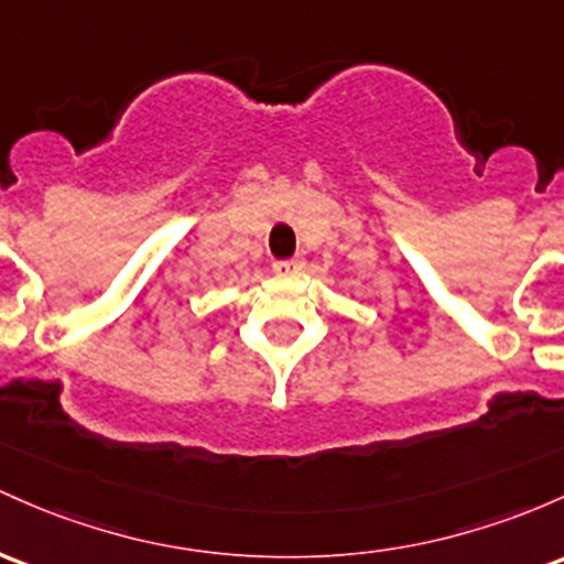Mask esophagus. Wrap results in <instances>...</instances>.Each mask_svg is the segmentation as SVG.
Listing matches in <instances>:
<instances>
[{"instance_id":"1","label":"esophagus","mask_w":564,"mask_h":564,"mask_svg":"<svg viewBox=\"0 0 564 564\" xmlns=\"http://www.w3.org/2000/svg\"><path fill=\"white\" fill-rule=\"evenodd\" d=\"M272 270H275L278 275H294V272L302 270V259L300 257L278 259V262H272Z\"/></svg>"}]
</instances>
